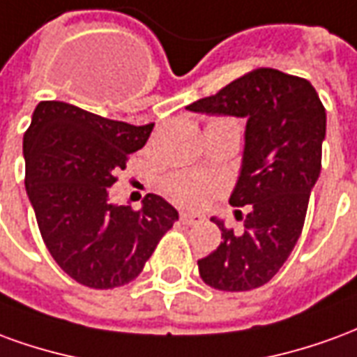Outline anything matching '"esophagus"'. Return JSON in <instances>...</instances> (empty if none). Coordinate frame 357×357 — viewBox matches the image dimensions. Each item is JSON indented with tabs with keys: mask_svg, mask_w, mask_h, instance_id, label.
Segmentation results:
<instances>
[{
	"mask_svg": "<svg viewBox=\"0 0 357 357\" xmlns=\"http://www.w3.org/2000/svg\"><path fill=\"white\" fill-rule=\"evenodd\" d=\"M179 220H181V224L195 225L204 222V216H202V214H193V212H181V214H179Z\"/></svg>",
	"mask_w": 357,
	"mask_h": 357,
	"instance_id": "obj_1",
	"label": "esophagus"
}]
</instances>
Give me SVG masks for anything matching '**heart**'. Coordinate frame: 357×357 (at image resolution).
Instances as JSON below:
<instances>
[{"label": "heart", "instance_id": "1", "mask_svg": "<svg viewBox=\"0 0 357 357\" xmlns=\"http://www.w3.org/2000/svg\"><path fill=\"white\" fill-rule=\"evenodd\" d=\"M216 120H231V118H216ZM220 189L222 183L218 179L199 172H178L166 179V193L170 195L172 201L183 206H201L212 197H216Z\"/></svg>", "mask_w": 357, "mask_h": 357}]
</instances>
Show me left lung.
<instances>
[{"label":"left lung","mask_w":357,"mask_h":357,"mask_svg":"<svg viewBox=\"0 0 357 357\" xmlns=\"http://www.w3.org/2000/svg\"><path fill=\"white\" fill-rule=\"evenodd\" d=\"M187 109L247 118L243 168L229 199L231 206H247L245 218L235 212L245 229L233 231L212 218L222 243L197 264L212 289H258L287 262L304 227L321 172L325 107L306 78L256 68Z\"/></svg>","instance_id":"1"}]
</instances>
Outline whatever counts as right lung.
<instances>
[{
    "mask_svg": "<svg viewBox=\"0 0 357 357\" xmlns=\"http://www.w3.org/2000/svg\"><path fill=\"white\" fill-rule=\"evenodd\" d=\"M155 124L132 126L63 101H42L24 132L28 199L53 260L89 289H116L143 271L178 210L149 193L114 206L109 187Z\"/></svg>",
    "mask_w": 357,
    "mask_h": 357,
    "instance_id": "obj_1",
    "label": "right lung"
}]
</instances>
